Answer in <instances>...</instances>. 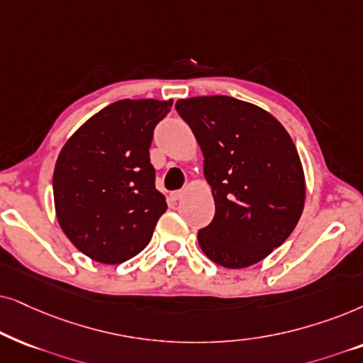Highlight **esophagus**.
<instances>
[{
	"label": "esophagus",
	"mask_w": 363,
	"mask_h": 363,
	"mask_svg": "<svg viewBox=\"0 0 363 363\" xmlns=\"http://www.w3.org/2000/svg\"><path fill=\"white\" fill-rule=\"evenodd\" d=\"M182 196H184V191H172L171 192V199L172 201H179Z\"/></svg>",
	"instance_id": "34e87169"
}]
</instances>
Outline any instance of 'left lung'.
<instances>
[{
    "mask_svg": "<svg viewBox=\"0 0 363 363\" xmlns=\"http://www.w3.org/2000/svg\"><path fill=\"white\" fill-rule=\"evenodd\" d=\"M204 154L214 219L197 232L212 262L244 269L267 257L296 229L306 179L296 144L284 125L257 106L229 96L179 99Z\"/></svg>",
    "mask_w": 363,
    "mask_h": 363,
    "instance_id": "1",
    "label": "left lung"
}]
</instances>
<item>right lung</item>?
Returning <instances> with one entry per match:
<instances>
[{
    "label": "right lung",
    "instance_id": "right-lung-1",
    "mask_svg": "<svg viewBox=\"0 0 363 363\" xmlns=\"http://www.w3.org/2000/svg\"><path fill=\"white\" fill-rule=\"evenodd\" d=\"M172 99H123L86 121L57 156V222L81 252L121 264L149 244L167 209L156 189L149 147Z\"/></svg>",
    "mask_w": 363,
    "mask_h": 363
}]
</instances>
